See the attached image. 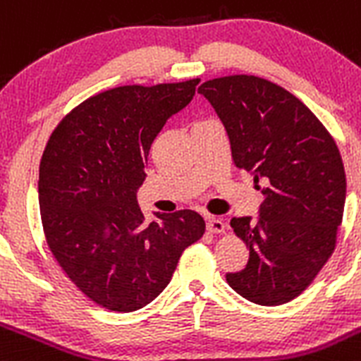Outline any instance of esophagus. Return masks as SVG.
Here are the masks:
<instances>
[{"mask_svg": "<svg viewBox=\"0 0 361 361\" xmlns=\"http://www.w3.org/2000/svg\"><path fill=\"white\" fill-rule=\"evenodd\" d=\"M207 231L213 234L226 233V224H224V220H221V218L209 216L207 218Z\"/></svg>", "mask_w": 361, "mask_h": 361, "instance_id": "1", "label": "esophagus"}]
</instances>
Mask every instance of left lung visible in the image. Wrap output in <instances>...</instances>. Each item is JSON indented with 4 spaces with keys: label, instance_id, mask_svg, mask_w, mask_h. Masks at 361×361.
Wrapping results in <instances>:
<instances>
[{
    "label": "left lung",
    "instance_id": "1",
    "mask_svg": "<svg viewBox=\"0 0 361 361\" xmlns=\"http://www.w3.org/2000/svg\"><path fill=\"white\" fill-rule=\"evenodd\" d=\"M229 135L236 168L249 171L263 195L259 218H233L249 249L243 270L227 274L250 302L277 306L308 288L333 254L345 204L338 147L299 98L254 75L204 82Z\"/></svg>",
    "mask_w": 361,
    "mask_h": 361
}]
</instances>
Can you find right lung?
<instances>
[{
    "label": "right lung",
    "instance_id": "right-lung-1",
    "mask_svg": "<svg viewBox=\"0 0 361 361\" xmlns=\"http://www.w3.org/2000/svg\"><path fill=\"white\" fill-rule=\"evenodd\" d=\"M198 78L121 85L87 98L49 135L39 166L46 243L85 297L111 312L150 304L171 281L206 221L191 209L155 213L137 204L155 135L186 107Z\"/></svg>",
    "mask_w": 361,
    "mask_h": 361
}]
</instances>
